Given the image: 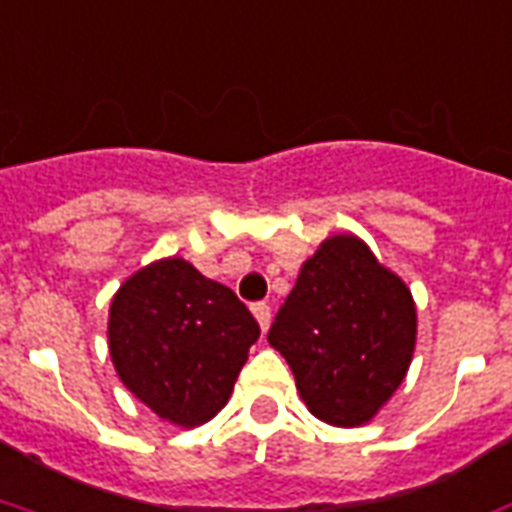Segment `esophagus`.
Segmentation results:
<instances>
[{
	"instance_id": "esophagus-1",
	"label": "esophagus",
	"mask_w": 512,
	"mask_h": 512,
	"mask_svg": "<svg viewBox=\"0 0 512 512\" xmlns=\"http://www.w3.org/2000/svg\"><path fill=\"white\" fill-rule=\"evenodd\" d=\"M252 312H255L260 328H263V331H268V325H271V306H268V304H255V306H252Z\"/></svg>"
}]
</instances>
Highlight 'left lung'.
<instances>
[{"instance_id":"8db88e82","label":"left lung","mask_w":512,"mask_h":512,"mask_svg":"<svg viewBox=\"0 0 512 512\" xmlns=\"http://www.w3.org/2000/svg\"><path fill=\"white\" fill-rule=\"evenodd\" d=\"M410 287L355 236L325 238L268 331L314 418L361 426L380 412L415 350Z\"/></svg>"}]
</instances>
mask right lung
<instances>
[{"mask_svg": "<svg viewBox=\"0 0 512 512\" xmlns=\"http://www.w3.org/2000/svg\"><path fill=\"white\" fill-rule=\"evenodd\" d=\"M260 325L230 287L184 257L132 274L111 301L108 347L119 380L151 412L192 429L217 415Z\"/></svg>", "mask_w": 512, "mask_h": 512, "instance_id": "right-lung-1", "label": "right lung"}]
</instances>
